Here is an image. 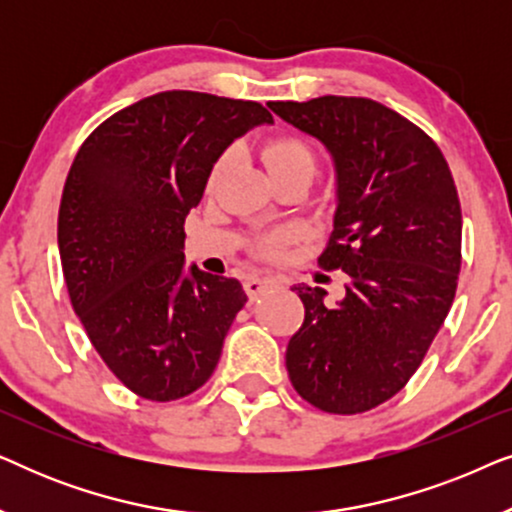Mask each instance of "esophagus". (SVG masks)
I'll list each match as a JSON object with an SVG mask.
<instances>
[{"instance_id":"obj_1","label":"esophagus","mask_w":512,"mask_h":512,"mask_svg":"<svg viewBox=\"0 0 512 512\" xmlns=\"http://www.w3.org/2000/svg\"><path fill=\"white\" fill-rule=\"evenodd\" d=\"M277 284L279 282H277L275 277H258V275H254V277H249L247 282H244V291H247V296L251 300H256L258 296H261V293L275 289Z\"/></svg>"}]
</instances>
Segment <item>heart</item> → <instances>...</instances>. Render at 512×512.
Here are the masks:
<instances>
[{"label":"heart","instance_id":"heart-1","mask_svg":"<svg viewBox=\"0 0 512 512\" xmlns=\"http://www.w3.org/2000/svg\"><path fill=\"white\" fill-rule=\"evenodd\" d=\"M263 160L268 165V170L275 181L291 177V174H310L317 167V156H314V149L305 142L303 137L298 135H279L272 137L268 144L263 146ZM230 165H233V151H223L216 163L209 172V191H214L219 186V181L226 177ZM293 242L291 230H272V233L258 235L254 244V254L261 258H279L284 254V249Z\"/></svg>","mask_w":512,"mask_h":512}]
</instances>
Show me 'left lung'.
Wrapping results in <instances>:
<instances>
[{"mask_svg": "<svg viewBox=\"0 0 512 512\" xmlns=\"http://www.w3.org/2000/svg\"><path fill=\"white\" fill-rule=\"evenodd\" d=\"M317 137L338 170V212L319 268L349 275L345 298L293 286L303 326L286 347L300 398L331 415H359L401 391L450 312L461 270V205L438 144L368 97L270 102Z\"/></svg>", "mask_w": 512, "mask_h": 512, "instance_id": "obj_1", "label": "left lung"}]
</instances>
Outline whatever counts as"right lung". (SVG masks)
<instances>
[{"instance_id":"1","label":"right lung","mask_w":512,"mask_h":512,"mask_svg":"<svg viewBox=\"0 0 512 512\" xmlns=\"http://www.w3.org/2000/svg\"><path fill=\"white\" fill-rule=\"evenodd\" d=\"M263 104L165 90L116 111L86 137L58 212L62 275L95 352L132 394L170 403L219 363L247 293L233 277L184 272V219L216 158Z\"/></svg>"}]
</instances>
